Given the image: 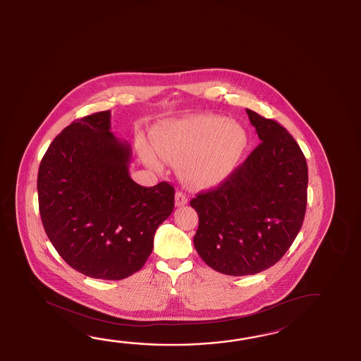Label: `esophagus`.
<instances>
[{"label": "esophagus", "mask_w": 361, "mask_h": 361, "mask_svg": "<svg viewBox=\"0 0 361 361\" xmlns=\"http://www.w3.org/2000/svg\"><path fill=\"white\" fill-rule=\"evenodd\" d=\"M188 202V197L185 196V193L183 192H177L176 193V206H184Z\"/></svg>", "instance_id": "esophagus-1"}]
</instances>
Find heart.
Segmentation results:
<instances>
[{
  "mask_svg": "<svg viewBox=\"0 0 361 361\" xmlns=\"http://www.w3.org/2000/svg\"><path fill=\"white\" fill-rule=\"evenodd\" d=\"M152 145L164 160L182 164L183 177L190 183L206 187L219 183L235 169L247 149L248 135L235 121L201 115L157 128ZM156 152L149 146L142 147L145 163L161 170Z\"/></svg>",
  "mask_w": 361,
  "mask_h": 361,
  "instance_id": "1",
  "label": "heart"
}]
</instances>
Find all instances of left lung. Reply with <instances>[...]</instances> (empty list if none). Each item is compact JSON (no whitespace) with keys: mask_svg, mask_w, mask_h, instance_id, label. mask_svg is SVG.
<instances>
[{"mask_svg":"<svg viewBox=\"0 0 361 361\" xmlns=\"http://www.w3.org/2000/svg\"><path fill=\"white\" fill-rule=\"evenodd\" d=\"M260 145L224 182L192 198L198 214L193 245L210 268L250 276L273 267L304 221L307 164L293 137L246 109Z\"/></svg>","mask_w":361,"mask_h":361,"instance_id":"left-lung-1","label":"left lung"}]
</instances>
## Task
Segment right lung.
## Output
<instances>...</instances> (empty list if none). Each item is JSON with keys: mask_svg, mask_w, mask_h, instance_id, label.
Wrapping results in <instances>:
<instances>
[{"mask_svg": "<svg viewBox=\"0 0 361 361\" xmlns=\"http://www.w3.org/2000/svg\"><path fill=\"white\" fill-rule=\"evenodd\" d=\"M110 110L73 121L43 156L37 190L44 232L79 273L119 281L145 265L156 229L174 209V187L129 177L132 149Z\"/></svg>", "mask_w": 361, "mask_h": 361, "instance_id": "right-lung-1", "label": "right lung"}]
</instances>
